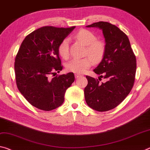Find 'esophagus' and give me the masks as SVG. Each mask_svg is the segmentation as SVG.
I'll use <instances>...</instances> for the list:
<instances>
[{"mask_svg": "<svg viewBox=\"0 0 150 150\" xmlns=\"http://www.w3.org/2000/svg\"><path fill=\"white\" fill-rule=\"evenodd\" d=\"M81 75H79V74H75V77L76 79H77V78H79V77H81Z\"/></svg>", "mask_w": 150, "mask_h": 150, "instance_id": "1", "label": "esophagus"}]
</instances>
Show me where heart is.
Segmentation results:
<instances>
[{
  "instance_id": "b5f03b06",
  "label": "heart",
  "mask_w": 150,
  "mask_h": 150,
  "mask_svg": "<svg viewBox=\"0 0 150 150\" xmlns=\"http://www.w3.org/2000/svg\"><path fill=\"white\" fill-rule=\"evenodd\" d=\"M75 38L87 46L86 53L96 62L100 61L105 53V44L99 40L93 33L86 29H81L75 35ZM59 55L63 59L69 57V41L67 38L64 39L58 47ZM92 65L91 59L86 58H74L67 64L68 71L75 73H83Z\"/></svg>"
}]
</instances>
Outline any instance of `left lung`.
Returning a JSON list of instances; mask_svg holds the SVG:
<instances>
[{
    "label": "left lung",
    "instance_id": "left-lung-1",
    "mask_svg": "<svg viewBox=\"0 0 150 150\" xmlns=\"http://www.w3.org/2000/svg\"><path fill=\"white\" fill-rule=\"evenodd\" d=\"M99 28L105 40L103 57L93 71L107 79L99 82L86 76L88 83L84 89L85 101L97 111L115 108L124 100L132 90L136 72V58L126 35L112 24L100 21L87 26Z\"/></svg>",
    "mask_w": 150,
    "mask_h": 150
}]
</instances>
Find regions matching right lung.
<instances>
[{"mask_svg": "<svg viewBox=\"0 0 150 150\" xmlns=\"http://www.w3.org/2000/svg\"><path fill=\"white\" fill-rule=\"evenodd\" d=\"M75 28L42 27L28 35L21 45L15 62L16 86L35 108L43 111L59 108L74 82L73 73L51 75L63 69L59 45Z\"/></svg>", "mask_w": 150, "mask_h": 150, "instance_id": "obj_1", "label": "right lung"}]
</instances>
